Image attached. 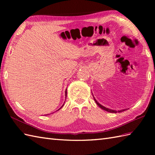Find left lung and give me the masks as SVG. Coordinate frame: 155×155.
<instances>
[{
  "label": "left lung",
  "mask_w": 155,
  "mask_h": 155,
  "mask_svg": "<svg viewBox=\"0 0 155 155\" xmlns=\"http://www.w3.org/2000/svg\"><path fill=\"white\" fill-rule=\"evenodd\" d=\"M94 101H95V102H96V103L98 105V107H100L102 109H103V110H106V111H108V112H110V113H117V112H122V111H123V110H118V111H117V110H110V109H109V108H106V107H103V106H102L101 104H100L99 103H98V102L95 100V98H94Z\"/></svg>",
  "instance_id": "left-lung-1"
}]
</instances>
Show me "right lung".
<instances>
[{
    "label": "right lung",
    "mask_w": 155,
    "mask_h": 155,
    "mask_svg": "<svg viewBox=\"0 0 155 155\" xmlns=\"http://www.w3.org/2000/svg\"><path fill=\"white\" fill-rule=\"evenodd\" d=\"M65 94H66V97H67V91H66V92H65ZM62 106H63V105H62ZM62 107H61V108H62Z\"/></svg>",
    "instance_id": "1"
}]
</instances>
